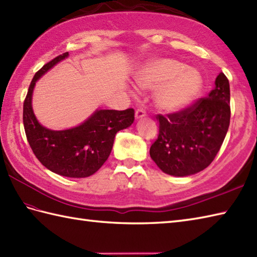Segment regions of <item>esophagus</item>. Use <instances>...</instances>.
<instances>
[{"label": "esophagus", "instance_id": "34e87169", "mask_svg": "<svg viewBox=\"0 0 257 257\" xmlns=\"http://www.w3.org/2000/svg\"><path fill=\"white\" fill-rule=\"evenodd\" d=\"M146 117V111L145 109L143 108H138L137 110H136V118L137 119H140V118H144Z\"/></svg>", "mask_w": 257, "mask_h": 257}]
</instances>
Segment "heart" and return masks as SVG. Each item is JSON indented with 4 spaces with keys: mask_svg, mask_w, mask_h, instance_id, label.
<instances>
[{
    "mask_svg": "<svg viewBox=\"0 0 257 257\" xmlns=\"http://www.w3.org/2000/svg\"><path fill=\"white\" fill-rule=\"evenodd\" d=\"M143 89H157L155 105L161 111L176 112L191 105L203 85L198 70L174 58H158L147 63L136 76Z\"/></svg>",
    "mask_w": 257,
    "mask_h": 257,
    "instance_id": "1",
    "label": "heart"
}]
</instances>
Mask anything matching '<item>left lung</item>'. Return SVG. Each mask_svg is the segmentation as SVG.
Here are the masks:
<instances>
[{
  "mask_svg": "<svg viewBox=\"0 0 257 257\" xmlns=\"http://www.w3.org/2000/svg\"><path fill=\"white\" fill-rule=\"evenodd\" d=\"M230 118V84L220 73L214 89L205 98L167 116L157 114L159 135L150 148L151 159L174 177L204 170L224 141Z\"/></svg>",
  "mask_w": 257,
  "mask_h": 257,
  "instance_id": "obj_1",
  "label": "left lung"
}]
</instances>
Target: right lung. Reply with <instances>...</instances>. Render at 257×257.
Listing matches in <instances>:
<instances>
[{"label":"right lung","instance_id":"obj_1","mask_svg":"<svg viewBox=\"0 0 257 257\" xmlns=\"http://www.w3.org/2000/svg\"><path fill=\"white\" fill-rule=\"evenodd\" d=\"M67 57L68 52L52 59L33 77L23 105V123L27 141L43 166L63 177L86 178L106 162L114 136L132 125L135 110L97 109L83 123L66 130H51L42 125L33 111V90L43 75Z\"/></svg>","mask_w":257,"mask_h":257}]
</instances>
